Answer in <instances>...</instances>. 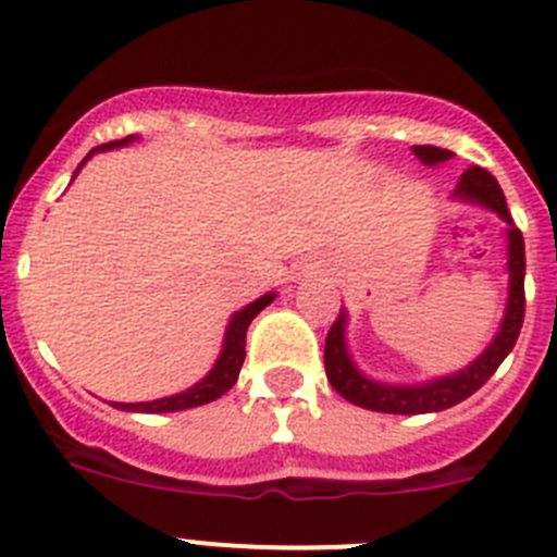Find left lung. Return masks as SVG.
<instances>
[{"mask_svg": "<svg viewBox=\"0 0 557 557\" xmlns=\"http://www.w3.org/2000/svg\"><path fill=\"white\" fill-rule=\"evenodd\" d=\"M412 152L426 166L444 164L455 156L451 150L432 145H416ZM451 200L494 211L496 218L505 223L508 298H505V314H502L499 329H496L488 346L482 348L460 371L424 379V382H385V379H373L371 373L362 371L357 366V359L351 357V348H348V312L343 309L326 337V354H323L326 376L339 396L351 401V405L362 407V410L393 412V416H421V412L449 410V407L460 405L462 398H469L471 393L480 391L494 376L496 368L502 366V359L513 351L516 337L521 332V321H524V239H521V231L510 220L502 186L482 166H469L462 172L455 191H451Z\"/></svg>", "mask_w": 557, "mask_h": 557, "instance_id": "8db88e82", "label": "left lung"}]
</instances>
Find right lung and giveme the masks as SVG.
I'll use <instances>...</instances> for the list:
<instances>
[{
	"label": "right lung",
	"mask_w": 557,
	"mask_h": 557,
	"mask_svg": "<svg viewBox=\"0 0 557 557\" xmlns=\"http://www.w3.org/2000/svg\"><path fill=\"white\" fill-rule=\"evenodd\" d=\"M133 141H136V136H127V139H122V141H108V145L95 147V150L88 152L86 159L81 161V166L75 170L72 181L77 178V172L83 170V164H86V161L91 159L95 152L120 150V147L133 145ZM273 301H275V293H264V295H259L256 301H250L248 307H243L239 312L231 314V321H228V326H225V334H223V348H220V354H218V359H214L211 371L206 373L200 382H195V385L186 387V391H181V393H172V396L152 398V401H131V405H125V401H111V405L116 407V410H127V412H178V410H189V407L209 405V401L220 398L223 393H228L231 387H234L236 379H239V371H243L245 334H248L250 321H253L256 314L262 312V309Z\"/></svg>",
	"instance_id": "right-lung-1"
}]
</instances>
